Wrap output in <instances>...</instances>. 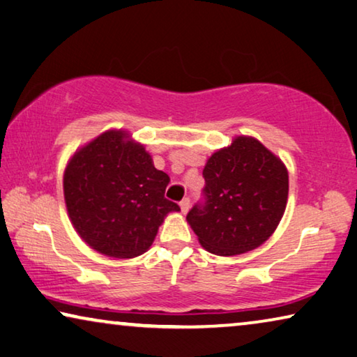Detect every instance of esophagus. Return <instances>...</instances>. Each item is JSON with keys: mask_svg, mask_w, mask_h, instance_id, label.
Returning <instances> with one entry per match:
<instances>
[{"mask_svg": "<svg viewBox=\"0 0 357 357\" xmlns=\"http://www.w3.org/2000/svg\"><path fill=\"white\" fill-rule=\"evenodd\" d=\"M179 206H181V210H183V213H188L189 211V206H190V199H189V197H184V199L179 202Z\"/></svg>", "mask_w": 357, "mask_h": 357, "instance_id": "1", "label": "esophagus"}]
</instances>
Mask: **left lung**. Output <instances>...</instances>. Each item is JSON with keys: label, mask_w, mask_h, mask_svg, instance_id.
Here are the masks:
<instances>
[{"label": "left lung", "mask_w": 357, "mask_h": 357, "mask_svg": "<svg viewBox=\"0 0 357 357\" xmlns=\"http://www.w3.org/2000/svg\"><path fill=\"white\" fill-rule=\"evenodd\" d=\"M204 178V202L185 218L202 247L213 255L234 257L273 236L287 206L289 173L261 142L236 137L208 158Z\"/></svg>", "instance_id": "left-lung-1"}]
</instances>
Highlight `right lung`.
I'll return each instance as SVG.
<instances>
[{"mask_svg":"<svg viewBox=\"0 0 357 357\" xmlns=\"http://www.w3.org/2000/svg\"><path fill=\"white\" fill-rule=\"evenodd\" d=\"M167 173L144 146L110 130L75 152L63 173L68 216L79 237L112 258H135L152 245L178 204L165 199Z\"/></svg>","mask_w":357,"mask_h":357,"instance_id":"1","label":"right lung"}]
</instances>
